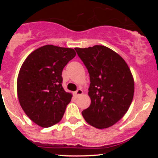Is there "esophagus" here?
<instances>
[{"mask_svg": "<svg viewBox=\"0 0 158 158\" xmlns=\"http://www.w3.org/2000/svg\"><path fill=\"white\" fill-rule=\"evenodd\" d=\"M82 94H83V90H82L78 89L77 91L74 92V96H75L76 97H79V96H81Z\"/></svg>", "mask_w": 158, "mask_h": 158, "instance_id": "esophagus-1", "label": "esophagus"}]
</instances>
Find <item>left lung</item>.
I'll return each instance as SVG.
<instances>
[{
  "mask_svg": "<svg viewBox=\"0 0 158 158\" xmlns=\"http://www.w3.org/2000/svg\"><path fill=\"white\" fill-rule=\"evenodd\" d=\"M90 75V106L81 112L88 124L99 129L117 123L128 111L135 81L126 61L111 49L95 45L76 48Z\"/></svg>",
  "mask_w": 158,
  "mask_h": 158,
  "instance_id": "8db88e82",
  "label": "left lung"
}]
</instances>
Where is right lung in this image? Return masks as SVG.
<instances>
[{"label":"right lung","mask_w":158,"mask_h":158,"mask_svg":"<svg viewBox=\"0 0 158 158\" xmlns=\"http://www.w3.org/2000/svg\"><path fill=\"white\" fill-rule=\"evenodd\" d=\"M75 56L72 48L45 45L32 52L21 65L18 97L27 117L38 126L48 128L62 119L72 94L63 88L61 73Z\"/></svg>","instance_id":"add662e5"}]
</instances>
